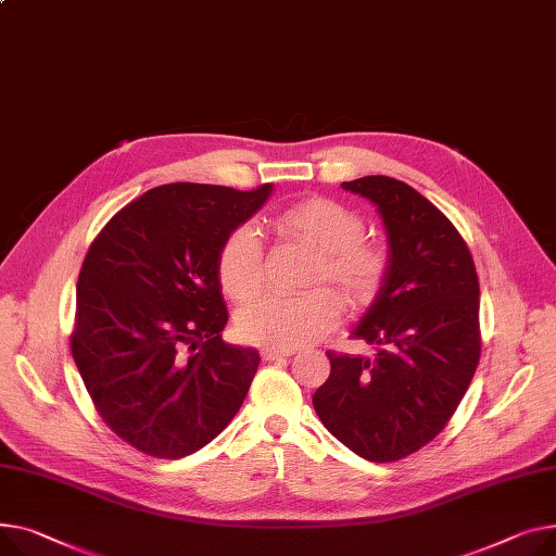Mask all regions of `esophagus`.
I'll list each match as a JSON object with an SVG mask.
<instances>
[{"instance_id":"1","label":"esophagus","mask_w":556,"mask_h":556,"mask_svg":"<svg viewBox=\"0 0 556 556\" xmlns=\"http://www.w3.org/2000/svg\"><path fill=\"white\" fill-rule=\"evenodd\" d=\"M294 353V349H275V346H266V349H262V357L266 359V362H270V359H279V357H290Z\"/></svg>"}]
</instances>
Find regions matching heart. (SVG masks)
Returning <instances> with one entry per match:
<instances>
[{"label": "heart", "mask_w": 556, "mask_h": 556, "mask_svg": "<svg viewBox=\"0 0 556 556\" xmlns=\"http://www.w3.org/2000/svg\"><path fill=\"white\" fill-rule=\"evenodd\" d=\"M273 228L288 239L317 252L308 283L326 281L340 292L344 304L364 306L378 292L384 273V254L362 241L364 220L342 203L311 197L275 214ZM218 283L228 298L245 302L262 288V243L250 226L235 228L218 248ZM340 321V304L324 288L283 298H266L248 304L237 315L239 336L254 344L294 349L326 336Z\"/></svg>", "instance_id": "1"}]
</instances>
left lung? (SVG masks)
Returning a JSON list of instances; mask_svg holds the SVG:
<instances>
[{"label":"left lung","instance_id":"left-lung-1","mask_svg":"<svg viewBox=\"0 0 556 556\" xmlns=\"http://www.w3.org/2000/svg\"><path fill=\"white\" fill-rule=\"evenodd\" d=\"M371 201L387 232V273L353 338L376 357L328 353L313 406L357 456L391 463L433 440L460 404L480 357L478 277L452 220L389 176L342 182Z\"/></svg>","mask_w":556,"mask_h":556}]
</instances>
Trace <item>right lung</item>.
<instances>
[{"label": "right lung", "instance_id": "right-lung-1", "mask_svg": "<svg viewBox=\"0 0 556 556\" xmlns=\"http://www.w3.org/2000/svg\"><path fill=\"white\" fill-rule=\"evenodd\" d=\"M273 190L161 185L91 243L71 351L98 414L138 452L190 456L241 409L262 357L220 340L228 308L216 256Z\"/></svg>", "mask_w": 556, "mask_h": 556}]
</instances>
